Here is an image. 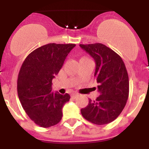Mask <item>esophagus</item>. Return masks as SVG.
<instances>
[{"mask_svg":"<svg viewBox=\"0 0 149 149\" xmlns=\"http://www.w3.org/2000/svg\"><path fill=\"white\" fill-rule=\"evenodd\" d=\"M78 95V93H73V94L72 95V98H75L76 96Z\"/></svg>","mask_w":149,"mask_h":149,"instance_id":"obj_1","label":"esophagus"}]
</instances>
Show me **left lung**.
Masks as SVG:
<instances>
[{
    "label": "left lung",
    "instance_id": "left-lung-1",
    "mask_svg": "<svg viewBox=\"0 0 149 149\" xmlns=\"http://www.w3.org/2000/svg\"><path fill=\"white\" fill-rule=\"evenodd\" d=\"M95 62L94 76L100 95L81 112L84 119L95 125L110 123L120 115L129 94L128 74L123 60L110 48L101 43L80 45Z\"/></svg>",
    "mask_w": 149,
    "mask_h": 149
}]
</instances>
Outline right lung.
Returning <instances> with one entry per match:
<instances>
[{
  "mask_svg": "<svg viewBox=\"0 0 149 149\" xmlns=\"http://www.w3.org/2000/svg\"><path fill=\"white\" fill-rule=\"evenodd\" d=\"M75 45L50 43L41 46L26 57L21 67L18 98L30 119L40 127H51L61 120L62 109L70 95L52 92V80Z\"/></svg>",
  "mask_w": 149,
  "mask_h": 149,
  "instance_id": "obj_1",
  "label": "right lung"
}]
</instances>
